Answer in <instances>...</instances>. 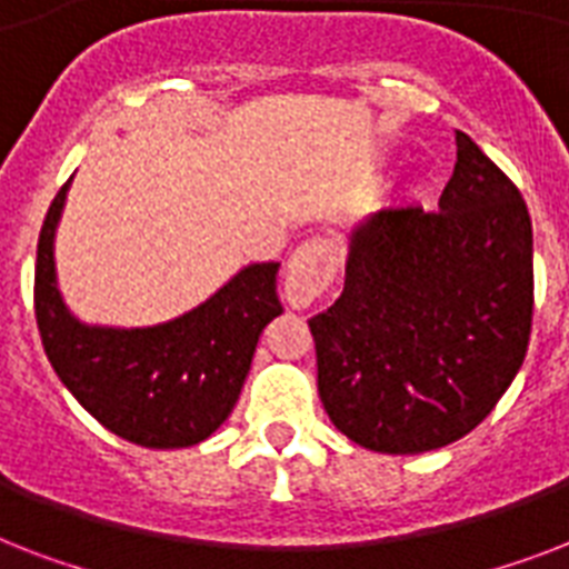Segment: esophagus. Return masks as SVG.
I'll return each instance as SVG.
<instances>
[{
    "mask_svg": "<svg viewBox=\"0 0 569 569\" xmlns=\"http://www.w3.org/2000/svg\"><path fill=\"white\" fill-rule=\"evenodd\" d=\"M342 248L333 239H310L295 250L286 271V301L292 307H310L339 271Z\"/></svg>",
    "mask_w": 569,
    "mask_h": 569,
    "instance_id": "1",
    "label": "esophagus"
}]
</instances>
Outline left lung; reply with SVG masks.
I'll use <instances>...</instances> for the list:
<instances>
[{
    "label": "left lung",
    "instance_id": "1",
    "mask_svg": "<svg viewBox=\"0 0 569 569\" xmlns=\"http://www.w3.org/2000/svg\"><path fill=\"white\" fill-rule=\"evenodd\" d=\"M455 141L440 209L389 203L366 214L348 239L346 289L310 319L330 422L383 455L467 437L529 348V209L472 138Z\"/></svg>",
    "mask_w": 569,
    "mask_h": 569
}]
</instances>
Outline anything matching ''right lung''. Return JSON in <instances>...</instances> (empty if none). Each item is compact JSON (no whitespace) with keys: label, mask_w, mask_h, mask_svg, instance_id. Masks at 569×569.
<instances>
[{"label":"right lung","mask_w":569,"mask_h":569,"mask_svg":"<svg viewBox=\"0 0 569 569\" xmlns=\"http://www.w3.org/2000/svg\"><path fill=\"white\" fill-rule=\"evenodd\" d=\"M70 182L49 206L34 266V316L49 363L111 433L144 449L197 446L232 413L259 333L283 312L280 262H250L194 310L162 325H84L61 298L56 274V230Z\"/></svg>","instance_id":"add662e5"}]
</instances>
